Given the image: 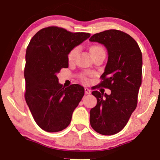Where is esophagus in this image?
<instances>
[{
	"mask_svg": "<svg viewBox=\"0 0 160 160\" xmlns=\"http://www.w3.org/2000/svg\"><path fill=\"white\" fill-rule=\"evenodd\" d=\"M85 94H90L91 93V90L89 88H85Z\"/></svg>",
	"mask_w": 160,
	"mask_h": 160,
	"instance_id": "34e87169",
	"label": "esophagus"
}]
</instances>
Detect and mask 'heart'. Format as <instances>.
Returning a JSON list of instances; mask_svg holds the SVG:
<instances>
[{
  "label": "heart",
  "instance_id": "obj_1",
  "mask_svg": "<svg viewBox=\"0 0 160 160\" xmlns=\"http://www.w3.org/2000/svg\"><path fill=\"white\" fill-rule=\"evenodd\" d=\"M78 47H74L73 48H72L71 50L69 51L68 54V60L69 61H72L74 60V58H75V56L78 53ZM90 53L91 55H92L94 53L98 52V51H104V48H103L101 46L99 45H93L90 48ZM82 79L87 82L88 81V78H87L85 75H82Z\"/></svg>",
  "mask_w": 160,
  "mask_h": 160
}]
</instances>
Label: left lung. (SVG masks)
Here are the masks:
<instances>
[{
	"mask_svg": "<svg viewBox=\"0 0 160 160\" xmlns=\"http://www.w3.org/2000/svg\"><path fill=\"white\" fill-rule=\"evenodd\" d=\"M90 41L104 44L109 54L101 82L93 90L102 87L112 92L109 95L97 90L92 92L97 103L90 110V125L99 134L114 135L125 127L137 107L142 82V53L133 38L116 29L97 33Z\"/></svg>",
	"mask_w": 160,
	"mask_h": 160,
	"instance_id": "8db88e82",
	"label": "left lung"
}]
</instances>
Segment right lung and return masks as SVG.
Here are the masks:
<instances>
[{"instance_id":"1","label":"right lung","mask_w":160,"mask_h":160,"mask_svg":"<svg viewBox=\"0 0 160 160\" xmlns=\"http://www.w3.org/2000/svg\"><path fill=\"white\" fill-rule=\"evenodd\" d=\"M90 37L51 26L40 29L26 51L25 98L35 122L42 130L58 132L67 128L85 94L78 84L66 88L58 83V73L68 67V54Z\"/></svg>"}]
</instances>
